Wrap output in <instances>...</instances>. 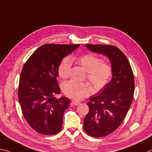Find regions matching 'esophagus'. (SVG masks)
Wrapping results in <instances>:
<instances>
[{"label":"esophagus","instance_id":"obj_1","mask_svg":"<svg viewBox=\"0 0 152 152\" xmlns=\"http://www.w3.org/2000/svg\"><path fill=\"white\" fill-rule=\"evenodd\" d=\"M80 103H81V102H78V101L73 100L71 102V105H75V106H77V105H78L80 104Z\"/></svg>","mask_w":152,"mask_h":152}]
</instances>
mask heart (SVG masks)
I'll return each instance as SVG.
<instances>
[{"instance_id": "b5f03b06", "label": "heart", "mask_w": 152, "mask_h": 152, "mask_svg": "<svg viewBox=\"0 0 152 152\" xmlns=\"http://www.w3.org/2000/svg\"><path fill=\"white\" fill-rule=\"evenodd\" d=\"M72 62H75L87 71V78L95 88L99 90L108 83L112 75L111 66L107 62L101 61L99 57L92 54H86L79 57H65L58 67V73L63 79L70 73ZM63 91L66 96L75 99H82L91 95L94 89L87 83L69 81L63 85Z\"/></svg>"}]
</instances>
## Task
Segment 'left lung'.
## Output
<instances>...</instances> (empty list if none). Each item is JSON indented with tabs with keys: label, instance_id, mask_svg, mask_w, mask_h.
Masks as SVG:
<instances>
[{
	"label": "left lung",
	"instance_id": "left-lung-1",
	"mask_svg": "<svg viewBox=\"0 0 152 152\" xmlns=\"http://www.w3.org/2000/svg\"><path fill=\"white\" fill-rule=\"evenodd\" d=\"M92 52L107 57L112 68V79L90 97L89 111L83 119V127L91 137L111 134L124 121L134 94V77L124 53L113 45H86Z\"/></svg>",
	"mask_w": 152,
	"mask_h": 152
}]
</instances>
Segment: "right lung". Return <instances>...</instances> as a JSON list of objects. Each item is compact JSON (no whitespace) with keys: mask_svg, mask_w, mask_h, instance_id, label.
<instances>
[{"mask_svg":"<svg viewBox=\"0 0 152 152\" xmlns=\"http://www.w3.org/2000/svg\"><path fill=\"white\" fill-rule=\"evenodd\" d=\"M79 45H42L26 61L21 71L18 98L23 115L34 130L42 135H55L62 128L63 114L71 101L57 99L61 89L58 67L64 57Z\"/></svg>","mask_w":152,"mask_h":152,"instance_id":"obj_1","label":"right lung"}]
</instances>
